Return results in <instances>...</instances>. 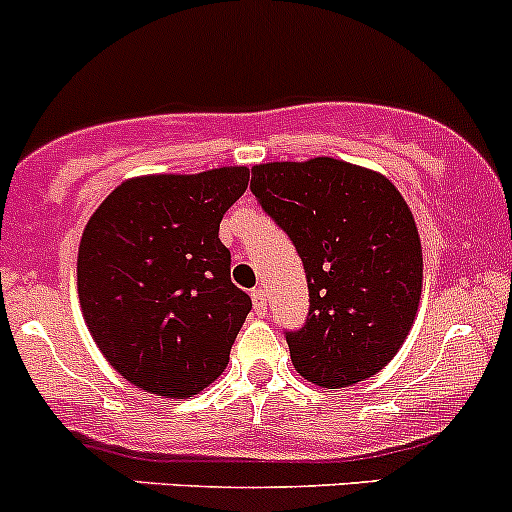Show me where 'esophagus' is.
I'll use <instances>...</instances> for the list:
<instances>
[{"instance_id": "34e87169", "label": "esophagus", "mask_w": 512, "mask_h": 512, "mask_svg": "<svg viewBox=\"0 0 512 512\" xmlns=\"http://www.w3.org/2000/svg\"><path fill=\"white\" fill-rule=\"evenodd\" d=\"M251 300H254L256 313L266 315V293H263V288H254V291H251Z\"/></svg>"}]
</instances>
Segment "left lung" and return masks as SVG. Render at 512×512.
I'll list each match as a JSON object with an SVG mask.
<instances>
[{"label":"left lung","instance_id":"left-lung-1","mask_svg":"<svg viewBox=\"0 0 512 512\" xmlns=\"http://www.w3.org/2000/svg\"><path fill=\"white\" fill-rule=\"evenodd\" d=\"M251 192L293 241L310 308L286 333L293 367L340 389L377 374L397 355L421 298V241L407 202L387 177L333 157L268 162Z\"/></svg>","mask_w":512,"mask_h":512}]
</instances>
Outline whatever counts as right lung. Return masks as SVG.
I'll list each match as a JSON object with an SVG mask.
<instances>
[{
  "label": "right lung",
  "instance_id": "1",
  "mask_svg": "<svg viewBox=\"0 0 512 512\" xmlns=\"http://www.w3.org/2000/svg\"><path fill=\"white\" fill-rule=\"evenodd\" d=\"M246 187V167L135 177L88 219L78 246L83 318L135 387L184 399L229 365L251 298L231 283L219 224Z\"/></svg>",
  "mask_w": 512,
  "mask_h": 512
}]
</instances>
